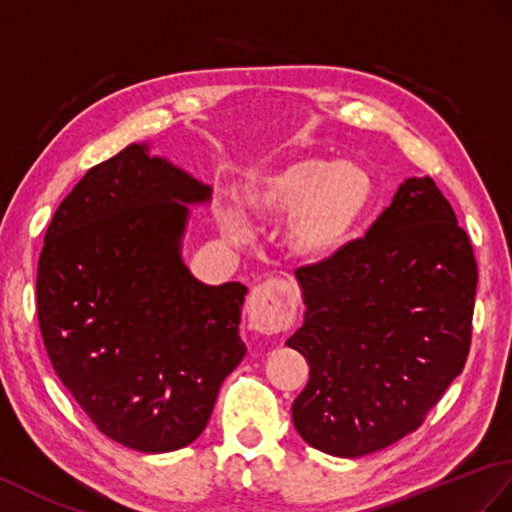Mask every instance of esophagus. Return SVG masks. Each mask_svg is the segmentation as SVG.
Listing matches in <instances>:
<instances>
[{
  "label": "esophagus",
  "instance_id": "obj_1",
  "mask_svg": "<svg viewBox=\"0 0 512 512\" xmlns=\"http://www.w3.org/2000/svg\"><path fill=\"white\" fill-rule=\"evenodd\" d=\"M246 310L251 325L261 334H279L294 325L296 301L288 285L266 279L251 290Z\"/></svg>",
  "mask_w": 512,
  "mask_h": 512
}]
</instances>
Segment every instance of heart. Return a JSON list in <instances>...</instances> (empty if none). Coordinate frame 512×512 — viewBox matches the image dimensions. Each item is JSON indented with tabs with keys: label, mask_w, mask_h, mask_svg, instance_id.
I'll return each instance as SVG.
<instances>
[{
	"label": "heart",
	"mask_w": 512,
	"mask_h": 512,
	"mask_svg": "<svg viewBox=\"0 0 512 512\" xmlns=\"http://www.w3.org/2000/svg\"><path fill=\"white\" fill-rule=\"evenodd\" d=\"M373 196V176L362 165L299 157L248 176L237 192V207L222 202L216 207V222L231 240H244L246 220L290 216L285 244L296 257L320 261L351 242Z\"/></svg>",
	"instance_id": "b5f03b06"
}]
</instances>
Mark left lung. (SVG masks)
I'll return each instance as SVG.
<instances>
[{
  "mask_svg": "<svg viewBox=\"0 0 512 512\" xmlns=\"http://www.w3.org/2000/svg\"><path fill=\"white\" fill-rule=\"evenodd\" d=\"M310 364L292 403L305 443L340 458L384 449L425 421L465 368L478 264L430 176L401 183L364 237L296 268Z\"/></svg>",
  "mask_w": 512,
  "mask_h": 512,
  "instance_id": "1",
  "label": "left lung"
}]
</instances>
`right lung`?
Here are the masks:
<instances>
[{
	"label": "right lung",
	"mask_w": 512,
	"mask_h": 512,
	"mask_svg": "<svg viewBox=\"0 0 512 512\" xmlns=\"http://www.w3.org/2000/svg\"><path fill=\"white\" fill-rule=\"evenodd\" d=\"M209 198L130 144L71 189L39 257V327L58 379L104 436L146 454L196 441L246 353V285L200 283L181 257L187 205Z\"/></svg>",
	"instance_id": "right-lung-1"
}]
</instances>
